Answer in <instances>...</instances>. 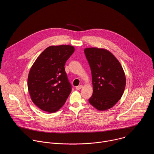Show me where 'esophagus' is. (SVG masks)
I'll return each instance as SVG.
<instances>
[{"label":"esophagus","instance_id":"1","mask_svg":"<svg viewBox=\"0 0 154 154\" xmlns=\"http://www.w3.org/2000/svg\"><path fill=\"white\" fill-rule=\"evenodd\" d=\"M82 87H83V85H79V86H76L75 89H76V90H80Z\"/></svg>","mask_w":154,"mask_h":154}]
</instances>
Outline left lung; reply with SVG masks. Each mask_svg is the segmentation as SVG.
Instances as JSON below:
<instances>
[{"label": "left lung", "instance_id": "1", "mask_svg": "<svg viewBox=\"0 0 154 154\" xmlns=\"http://www.w3.org/2000/svg\"><path fill=\"white\" fill-rule=\"evenodd\" d=\"M85 55L91 71L93 93L89 103L99 110L113 107L121 98L125 76L119 61L108 51L86 48Z\"/></svg>", "mask_w": 154, "mask_h": 154}]
</instances>
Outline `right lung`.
Masks as SVG:
<instances>
[{
    "instance_id": "right-lung-1",
    "label": "right lung",
    "mask_w": 154,
    "mask_h": 154,
    "mask_svg": "<svg viewBox=\"0 0 154 154\" xmlns=\"http://www.w3.org/2000/svg\"><path fill=\"white\" fill-rule=\"evenodd\" d=\"M69 45L50 46L37 58L28 77L33 102L43 111L54 113L64 104L72 90L64 65L74 52Z\"/></svg>"
}]
</instances>
